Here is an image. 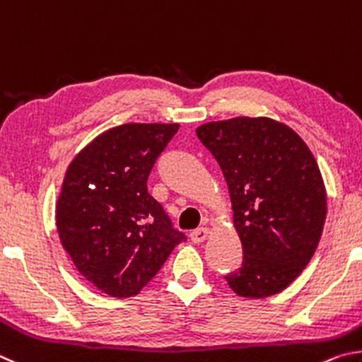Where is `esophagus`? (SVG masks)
Returning <instances> with one entry per match:
<instances>
[{"mask_svg":"<svg viewBox=\"0 0 362 362\" xmlns=\"http://www.w3.org/2000/svg\"><path fill=\"white\" fill-rule=\"evenodd\" d=\"M208 235H210V229H208V227H199V229H195L191 233V238L194 243H202V242H205Z\"/></svg>","mask_w":362,"mask_h":362,"instance_id":"obj_1","label":"esophagus"}]
</instances>
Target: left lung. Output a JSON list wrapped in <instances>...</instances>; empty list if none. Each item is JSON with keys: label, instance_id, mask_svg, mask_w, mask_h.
I'll use <instances>...</instances> for the list:
<instances>
[{"label": "left lung", "instance_id": "left-lung-1", "mask_svg": "<svg viewBox=\"0 0 362 362\" xmlns=\"http://www.w3.org/2000/svg\"><path fill=\"white\" fill-rule=\"evenodd\" d=\"M195 133L223 170L243 246L242 267L226 281L242 297L278 294L307 267L326 221V187L312 151L270 117L216 120Z\"/></svg>", "mask_w": 362, "mask_h": 362}]
</instances>
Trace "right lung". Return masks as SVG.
Here are the masks:
<instances>
[{
    "label": "right lung",
    "mask_w": 362,
    "mask_h": 362,
    "mask_svg": "<svg viewBox=\"0 0 362 362\" xmlns=\"http://www.w3.org/2000/svg\"><path fill=\"white\" fill-rule=\"evenodd\" d=\"M177 129L180 124L112 127L68 165L57 230L79 274L107 296H136L186 240L146 186Z\"/></svg>",
    "instance_id": "right-lung-1"
}]
</instances>
